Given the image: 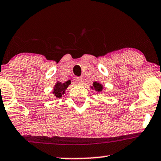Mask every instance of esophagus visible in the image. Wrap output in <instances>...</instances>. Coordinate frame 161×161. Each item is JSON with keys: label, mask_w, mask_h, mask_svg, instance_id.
<instances>
[{"label": "esophagus", "mask_w": 161, "mask_h": 161, "mask_svg": "<svg viewBox=\"0 0 161 161\" xmlns=\"http://www.w3.org/2000/svg\"><path fill=\"white\" fill-rule=\"evenodd\" d=\"M76 82H77V84H83V83H84V78L83 77H77V79H76Z\"/></svg>", "instance_id": "1"}]
</instances>
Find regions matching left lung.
Returning <instances> with one entry per match:
<instances>
[{
	"label": "left lung",
	"mask_w": 161,
	"mask_h": 161,
	"mask_svg": "<svg viewBox=\"0 0 161 161\" xmlns=\"http://www.w3.org/2000/svg\"><path fill=\"white\" fill-rule=\"evenodd\" d=\"M91 88L92 90H95L97 92H101L102 90H103V84H101L100 82H97V81H94L93 83V86H91Z\"/></svg>",
	"instance_id": "obj_1"
}]
</instances>
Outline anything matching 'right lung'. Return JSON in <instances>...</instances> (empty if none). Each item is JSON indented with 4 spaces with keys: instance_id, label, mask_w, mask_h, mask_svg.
<instances>
[{
    "instance_id": "obj_1",
    "label": "right lung",
    "mask_w": 161,
    "mask_h": 161,
    "mask_svg": "<svg viewBox=\"0 0 161 161\" xmlns=\"http://www.w3.org/2000/svg\"><path fill=\"white\" fill-rule=\"evenodd\" d=\"M71 84V81L70 80L66 81L64 83L60 82V81H57L55 85L53 86V89L52 91V94L53 96L56 97L57 98H60L64 94H65V91L68 86Z\"/></svg>"
}]
</instances>
